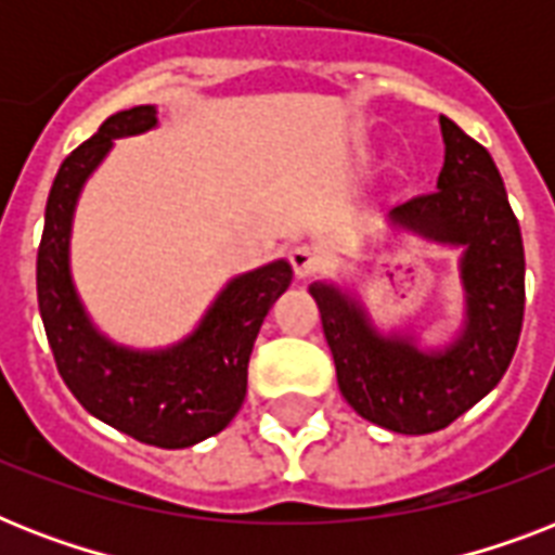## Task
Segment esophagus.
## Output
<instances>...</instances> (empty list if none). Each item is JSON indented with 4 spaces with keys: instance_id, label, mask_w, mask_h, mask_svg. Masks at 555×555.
<instances>
[{
    "instance_id": "1",
    "label": "esophagus",
    "mask_w": 555,
    "mask_h": 555,
    "mask_svg": "<svg viewBox=\"0 0 555 555\" xmlns=\"http://www.w3.org/2000/svg\"><path fill=\"white\" fill-rule=\"evenodd\" d=\"M291 264H294L296 276L311 279L325 270L328 259H325V253H322L320 247H313V244H296L294 250H291Z\"/></svg>"
}]
</instances>
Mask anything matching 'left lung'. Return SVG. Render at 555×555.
I'll return each mask as SVG.
<instances>
[{"label": "left lung", "mask_w": 555, "mask_h": 555, "mask_svg": "<svg viewBox=\"0 0 555 555\" xmlns=\"http://www.w3.org/2000/svg\"><path fill=\"white\" fill-rule=\"evenodd\" d=\"M447 160L438 190L395 207V221L435 242L464 244L466 331L440 354L386 339L331 285H311L337 365L339 391L357 414L400 435L447 429L504 377L525 322L521 227L490 152L440 117Z\"/></svg>", "instance_id": "8db88e82"}]
</instances>
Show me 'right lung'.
I'll use <instances>...</instances> for the list:
<instances>
[{
    "mask_svg": "<svg viewBox=\"0 0 555 555\" xmlns=\"http://www.w3.org/2000/svg\"><path fill=\"white\" fill-rule=\"evenodd\" d=\"M150 126H155L152 106L117 112L63 160L48 192L37 299L56 371L82 409L141 443L184 449L224 429L242 409L253 343L294 270L287 261H273L233 279L201 328L160 354L126 351L100 337L82 313L68 273L74 204L112 141Z\"/></svg>",
    "mask_w": 555,
    "mask_h": 555,
    "instance_id": "add662e5",
    "label": "right lung"
}]
</instances>
